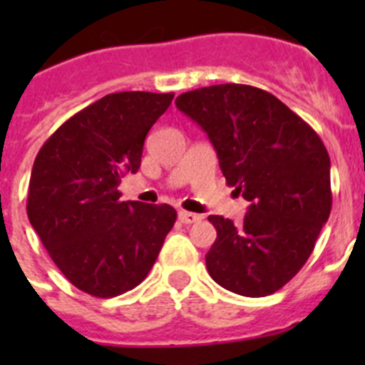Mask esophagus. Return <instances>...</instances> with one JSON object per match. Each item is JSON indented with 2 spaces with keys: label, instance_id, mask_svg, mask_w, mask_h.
<instances>
[{
  "label": "esophagus",
  "instance_id": "1",
  "mask_svg": "<svg viewBox=\"0 0 365 365\" xmlns=\"http://www.w3.org/2000/svg\"><path fill=\"white\" fill-rule=\"evenodd\" d=\"M179 221L185 222V225H193V222L201 221V215L192 214V212H186V210H180L179 212Z\"/></svg>",
  "mask_w": 365,
  "mask_h": 365
}]
</instances>
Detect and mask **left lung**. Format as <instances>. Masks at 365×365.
Listing matches in <instances>:
<instances>
[{
    "instance_id": "left-lung-1",
    "label": "left lung",
    "mask_w": 365,
    "mask_h": 365,
    "mask_svg": "<svg viewBox=\"0 0 365 365\" xmlns=\"http://www.w3.org/2000/svg\"><path fill=\"white\" fill-rule=\"evenodd\" d=\"M175 106L206 131L228 186L250 206L241 225L210 215L212 279L261 298L279 291L314 250L333 205L331 160L307 122L270 93L243 83L201 87Z\"/></svg>"
}]
</instances>
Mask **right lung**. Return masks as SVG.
<instances>
[{
	"mask_svg": "<svg viewBox=\"0 0 365 365\" xmlns=\"http://www.w3.org/2000/svg\"><path fill=\"white\" fill-rule=\"evenodd\" d=\"M173 93H111L63 122L38 151L27 215L76 289L113 298L153 267L175 208L120 201V177L140 168L144 138Z\"/></svg>",
	"mask_w": 365,
	"mask_h": 365,
	"instance_id": "obj_1",
	"label": "right lung"
}]
</instances>
